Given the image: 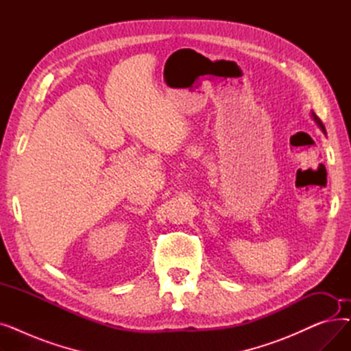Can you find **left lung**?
<instances>
[{
  "instance_id": "left-lung-1",
  "label": "left lung",
  "mask_w": 351,
  "mask_h": 351,
  "mask_svg": "<svg viewBox=\"0 0 351 351\" xmlns=\"http://www.w3.org/2000/svg\"><path fill=\"white\" fill-rule=\"evenodd\" d=\"M311 115H313V118H315V119H316V122H317V123H319V125H320V128H322V131H323V132H324V134H326V129H324V126H323V123H322V121H320V119H319V118H317V117H316V115H315V114H311Z\"/></svg>"
}]
</instances>
